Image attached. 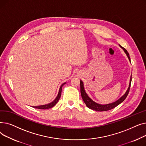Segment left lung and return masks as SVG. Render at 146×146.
I'll return each mask as SVG.
<instances>
[{
	"label": "left lung",
	"instance_id": "8db88e82",
	"mask_svg": "<svg viewBox=\"0 0 146 146\" xmlns=\"http://www.w3.org/2000/svg\"><path fill=\"white\" fill-rule=\"evenodd\" d=\"M120 47L124 50V52L126 53V54L127 56V57H128L129 60L131 61V60H130V57H129V53L128 52V51H127L126 49H125L124 48H123L122 47L119 45ZM131 78H130V82H129V87L127 90V92H125V94L122 96L120 99H119L118 100H117V101H115V102H113L112 104H106V105H101L97 104L96 102H95L94 101H93L92 99L88 96V95L86 94L85 90H84V88H83V82L82 80H80V93H81V95H82V98L83 99V100L84 101V102L85 103V104L86 105V106L88 107L89 108L95 110L96 111H108L110 110H112L114 108H115L117 106H118L119 104H120L121 102H123L125 98H127L129 91L130 89V86H131Z\"/></svg>",
	"mask_w": 146,
	"mask_h": 146
}]
</instances>
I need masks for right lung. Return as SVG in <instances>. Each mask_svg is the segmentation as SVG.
Instances as JSON below:
<instances>
[{"label": "right lung", "instance_id": "right-lung-1", "mask_svg": "<svg viewBox=\"0 0 146 146\" xmlns=\"http://www.w3.org/2000/svg\"><path fill=\"white\" fill-rule=\"evenodd\" d=\"M66 83H63L62 85H61L60 88V89H59V92H58V95L57 96V98L55 99V100L52 101V102L48 104H47V105H40V106H34V108H37V109H41V110H46V109H49V108H52V107H53L57 103V102L58 101V100L60 98V96H61V90H62V86L64 85Z\"/></svg>", "mask_w": 146, "mask_h": 146}]
</instances>
